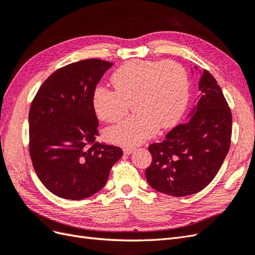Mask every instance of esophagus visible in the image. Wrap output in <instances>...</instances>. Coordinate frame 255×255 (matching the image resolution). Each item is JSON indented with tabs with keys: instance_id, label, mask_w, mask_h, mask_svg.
I'll use <instances>...</instances> for the list:
<instances>
[{
	"instance_id": "1",
	"label": "esophagus",
	"mask_w": 255,
	"mask_h": 255,
	"mask_svg": "<svg viewBox=\"0 0 255 255\" xmlns=\"http://www.w3.org/2000/svg\"><path fill=\"white\" fill-rule=\"evenodd\" d=\"M135 151V148H130V146H126L125 149H123V152H125V154H127V155H128V154L133 153Z\"/></svg>"
}]
</instances>
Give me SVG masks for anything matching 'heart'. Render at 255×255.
<instances>
[{
    "label": "heart",
    "mask_w": 255,
    "mask_h": 255,
    "mask_svg": "<svg viewBox=\"0 0 255 255\" xmlns=\"http://www.w3.org/2000/svg\"><path fill=\"white\" fill-rule=\"evenodd\" d=\"M111 83L115 90L103 86L94 90L92 106L100 120L117 122L127 115L130 101L135 115L106 130V137L118 144L141 143L158 127H172L187 104V74L173 60H128L116 69Z\"/></svg>",
    "instance_id": "b5f03b06"
}]
</instances>
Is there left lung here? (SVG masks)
I'll use <instances>...</instances> for the list:
<instances>
[{
  "label": "left lung",
  "instance_id": "left-lung-1",
  "mask_svg": "<svg viewBox=\"0 0 255 255\" xmlns=\"http://www.w3.org/2000/svg\"><path fill=\"white\" fill-rule=\"evenodd\" d=\"M199 90L201 94L189 119L173 128L165 140L148 148L152 163L145 169L146 181L161 194H197L213 181L229 152L232 114L217 81L207 70L199 81Z\"/></svg>",
  "mask_w": 255,
  "mask_h": 255
}]
</instances>
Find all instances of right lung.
<instances>
[{
  "label": "right lung",
  "instance_id": "obj_1",
  "mask_svg": "<svg viewBox=\"0 0 255 255\" xmlns=\"http://www.w3.org/2000/svg\"><path fill=\"white\" fill-rule=\"evenodd\" d=\"M113 63L97 58L67 65L43 82L28 114L29 155L45 188L82 200L101 190L122 155L119 146L98 142L92 94Z\"/></svg>",
  "mask_w": 255,
  "mask_h": 255
}]
</instances>
